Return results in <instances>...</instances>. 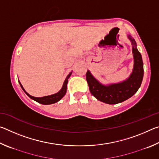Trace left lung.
Returning <instances> with one entry per match:
<instances>
[{
  "instance_id": "left-lung-1",
  "label": "left lung",
  "mask_w": 159,
  "mask_h": 159,
  "mask_svg": "<svg viewBox=\"0 0 159 159\" xmlns=\"http://www.w3.org/2000/svg\"><path fill=\"white\" fill-rule=\"evenodd\" d=\"M128 38L133 45L134 66L133 71L127 79L120 83L104 85L91 74L89 70L86 73V80L91 94L98 100L106 104H118L131 98L138 90L143 79L144 68L142 55L137 48L134 39L130 35H128Z\"/></svg>"
}]
</instances>
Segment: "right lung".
I'll return each mask as SVG.
<instances>
[{"label":"right lung","instance_id":"obj_1","mask_svg":"<svg viewBox=\"0 0 159 159\" xmlns=\"http://www.w3.org/2000/svg\"><path fill=\"white\" fill-rule=\"evenodd\" d=\"M71 73L72 72H71V73H70L68 76H66V79H65V80H64V82L63 83L62 88H61V89L59 91L58 93L53 94V95H51L42 97V98H36V97H33V96L30 95L29 94H28L26 92L25 89H24L23 86L21 85V83L20 81H19V83H20L21 88H22L24 92H25L31 99H34V101H36L37 102H39V103L42 104H51L56 103V102L60 101V99L62 98L64 95H65V94L66 93V86H67V83H68V79H69V77L71 76Z\"/></svg>","mask_w":159,"mask_h":159}]
</instances>
